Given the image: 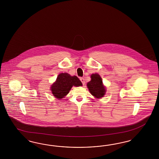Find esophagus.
<instances>
[{
  "mask_svg": "<svg viewBox=\"0 0 159 159\" xmlns=\"http://www.w3.org/2000/svg\"><path fill=\"white\" fill-rule=\"evenodd\" d=\"M80 81L82 82V84L84 85V84H85V80H84V79L83 77H80Z\"/></svg>",
  "mask_w": 159,
  "mask_h": 159,
  "instance_id": "esophagus-1",
  "label": "esophagus"
}]
</instances>
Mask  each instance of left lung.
<instances>
[{
    "label": "left lung",
    "instance_id": "1",
    "mask_svg": "<svg viewBox=\"0 0 159 159\" xmlns=\"http://www.w3.org/2000/svg\"><path fill=\"white\" fill-rule=\"evenodd\" d=\"M91 78L92 80L87 83V86L93 96L100 98L104 96L106 93V89L102 84L101 77L98 74L95 73L92 74Z\"/></svg>",
    "mask_w": 159,
    "mask_h": 159
}]
</instances>
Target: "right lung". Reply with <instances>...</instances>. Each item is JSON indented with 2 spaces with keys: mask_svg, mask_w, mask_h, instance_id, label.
<instances>
[{
  "mask_svg": "<svg viewBox=\"0 0 159 159\" xmlns=\"http://www.w3.org/2000/svg\"><path fill=\"white\" fill-rule=\"evenodd\" d=\"M73 86H82V82L76 76H71L67 73H62L58 75L56 82L51 87V91L56 98H62L67 95Z\"/></svg>",
  "mask_w": 159,
  "mask_h": 159,
  "instance_id": "1",
  "label": "right lung"
}]
</instances>
